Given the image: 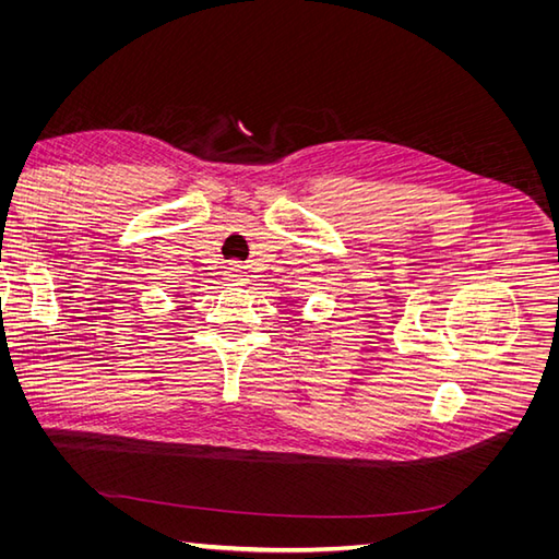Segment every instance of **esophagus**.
<instances>
[{
    "label": "esophagus",
    "instance_id": "esophagus-1",
    "mask_svg": "<svg viewBox=\"0 0 559 559\" xmlns=\"http://www.w3.org/2000/svg\"><path fill=\"white\" fill-rule=\"evenodd\" d=\"M228 277H230L233 282L240 280V270H238V267H230V270H228Z\"/></svg>",
    "mask_w": 559,
    "mask_h": 559
}]
</instances>
